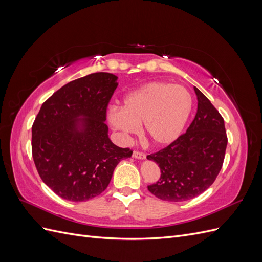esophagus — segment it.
I'll return each mask as SVG.
<instances>
[{
  "mask_svg": "<svg viewBox=\"0 0 262 262\" xmlns=\"http://www.w3.org/2000/svg\"><path fill=\"white\" fill-rule=\"evenodd\" d=\"M133 157L134 158H138V160H144L146 157V155L142 152H139V150H134L133 152Z\"/></svg>",
  "mask_w": 262,
  "mask_h": 262,
  "instance_id": "1",
  "label": "esophagus"
}]
</instances>
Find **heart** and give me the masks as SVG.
<instances>
[{
  "label": "heart",
  "instance_id": "obj_1",
  "mask_svg": "<svg viewBox=\"0 0 262 262\" xmlns=\"http://www.w3.org/2000/svg\"><path fill=\"white\" fill-rule=\"evenodd\" d=\"M191 109V95L184 86L150 82L126 95L122 108L110 110L108 119L124 136L136 132L137 124L141 123L148 142L167 145L179 137Z\"/></svg>",
  "mask_w": 262,
  "mask_h": 262
}]
</instances>
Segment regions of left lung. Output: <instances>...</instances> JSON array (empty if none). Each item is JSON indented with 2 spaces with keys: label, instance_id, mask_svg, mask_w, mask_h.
Wrapping results in <instances>:
<instances>
[{
  "label": "left lung",
  "instance_id": "1",
  "mask_svg": "<svg viewBox=\"0 0 262 262\" xmlns=\"http://www.w3.org/2000/svg\"><path fill=\"white\" fill-rule=\"evenodd\" d=\"M198 110L187 132L156 153L147 155L161 168L148 191L164 201L180 202L204 192L223 166L227 136L224 119L194 87Z\"/></svg>",
  "mask_w": 262,
  "mask_h": 262
}]
</instances>
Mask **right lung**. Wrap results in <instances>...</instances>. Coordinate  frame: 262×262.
<instances>
[{"mask_svg":"<svg viewBox=\"0 0 262 262\" xmlns=\"http://www.w3.org/2000/svg\"><path fill=\"white\" fill-rule=\"evenodd\" d=\"M117 78L97 72L66 84L43 102L31 126L37 171L62 199L81 202L97 196L118 163L132 155L129 147L110 141L105 123Z\"/></svg>","mask_w":262,"mask_h":262,"instance_id":"add662e5","label":"right lung"}]
</instances>
